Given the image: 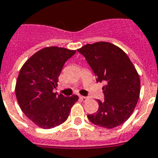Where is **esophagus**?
<instances>
[{
	"label": "esophagus",
	"mask_w": 158,
	"mask_h": 158,
	"mask_svg": "<svg viewBox=\"0 0 158 158\" xmlns=\"http://www.w3.org/2000/svg\"><path fill=\"white\" fill-rule=\"evenodd\" d=\"M79 99H81L82 101H87V99H88V98L86 97V96H83V95H80V96H79Z\"/></svg>",
	"instance_id": "1"
}]
</instances>
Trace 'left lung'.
Here are the masks:
<instances>
[{"instance_id": "1", "label": "left lung", "mask_w": 158, "mask_h": 158, "mask_svg": "<svg viewBox=\"0 0 158 158\" xmlns=\"http://www.w3.org/2000/svg\"><path fill=\"white\" fill-rule=\"evenodd\" d=\"M96 76L105 82L104 100L98 99L99 110L87 115L91 123L105 128L124 124L130 117L140 97L138 73L129 58L120 47L107 42L87 44L78 49Z\"/></svg>"}]
</instances>
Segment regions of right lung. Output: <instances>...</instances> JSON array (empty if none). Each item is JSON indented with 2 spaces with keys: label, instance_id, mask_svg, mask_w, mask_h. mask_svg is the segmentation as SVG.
<instances>
[{
  "label": "right lung",
  "instance_id": "add662e5",
  "mask_svg": "<svg viewBox=\"0 0 158 158\" xmlns=\"http://www.w3.org/2000/svg\"><path fill=\"white\" fill-rule=\"evenodd\" d=\"M76 50L45 47L33 54L20 70L15 87L16 97L24 114L34 124L49 129L67 120L79 99L54 92L65 63Z\"/></svg>",
  "mask_w": 158,
  "mask_h": 158
}]
</instances>
